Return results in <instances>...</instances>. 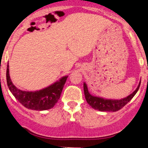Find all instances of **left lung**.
<instances>
[{
  "instance_id": "obj_1",
  "label": "left lung",
  "mask_w": 148,
  "mask_h": 148,
  "mask_svg": "<svg viewBox=\"0 0 148 148\" xmlns=\"http://www.w3.org/2000/svg\"><path fill=\"white\" fill-rule=\"evenodd\" d=\"M140 83L138 84V87L133 92L124 99H107L101 97H97L92 95L89 92L88 88L86 83H84V92L87 102L92 107L93 109L98 110L99 111H105V112H116L121 110L124 106L126 105L136 95L137 91L140 87Z\"/></svg>"
}]
</instances>
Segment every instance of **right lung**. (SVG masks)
I'll list each match as a JSON object with an SVG mask.
<instances>
[{
	"mask_svg": "<svg viewBox=\"0 0 148 148\" xmlns=\"http://www.w3.org/2000/svg\"><path fill=\"white\" fill-rule=\"evenodd\" d=\"M68 76H64L54 84L37 91H23L17 88L10 76L9 64L6 69V82L10 92L25 108L34 110H46L53 108L60 99Z\"/></svg>",
	"mask_w": 148,
	"mask_h": 148,
	"instance_id": "add662e5",
	"label": "right lung"
}]
</instances>
